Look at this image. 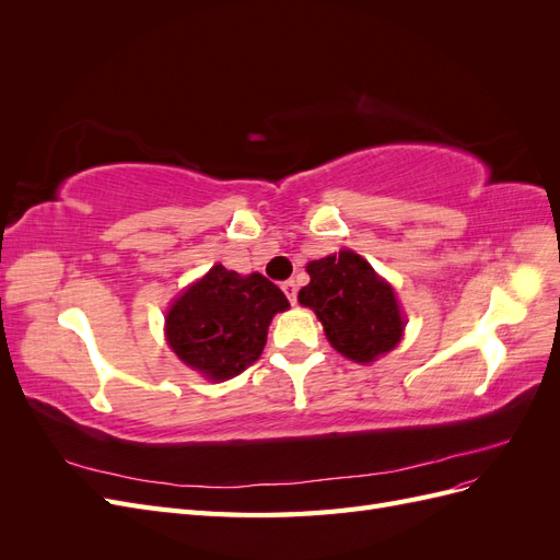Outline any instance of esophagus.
I'll return each instance as SVG.
<instances>
[{"mask_svg": "<svg viewBox=\"0 0 560 560\" xmlns=\"http://www.w3.org/2000/svg\"><path fill=\"white\" fill-rule=\"evenodd\" d=\"M296 290H299V284L294 280H284L282 282V292L287 294V299H290L292 303H296Z\"/></svg>", "mask_w": 560, "mask_h": 560, "instance_id": "1", "label": "esophagus"}]
</instances>
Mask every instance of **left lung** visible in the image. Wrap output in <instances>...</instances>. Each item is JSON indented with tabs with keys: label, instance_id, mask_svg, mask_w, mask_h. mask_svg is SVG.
<instances>
[{
	"label": "left lung",
	"instance_id": "left-lung-1",
	"mask_svg": "<svg viewBox=\"0 0 560 560\" xmlns=\"http://www.w3.org/2000/svg\"><path fill=\"white\" fill-rule=\"evenodd\" d=\"M306 270L311 282L299 292V303L315 311L343 358L369 364L401 341L406 322L395 290L360 254L341 249Z\"/></svg>",
	"mask_w": 560,
	"mask_h": 560
}]
</instances>
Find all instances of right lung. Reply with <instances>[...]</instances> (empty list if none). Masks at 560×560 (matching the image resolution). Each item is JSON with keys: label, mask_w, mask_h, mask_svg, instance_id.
<instances>
[{"label": "right lung", "mask_w": 560, "mask_h": 560, "mask_svg": "<svg viewBox=\"0 0 560 560\" xmlns=\"http://www.w3.org/2000/svg\"><path fill=\"white\" fill-rule=\"evenodd\" d=\"M287 308L280 287L261 273L241 276L217 264L173 301L165 338L186 366L226 381L259 360L270 319Z\"/></svg>", "instance_id": "add662e5"}]
</instances>
